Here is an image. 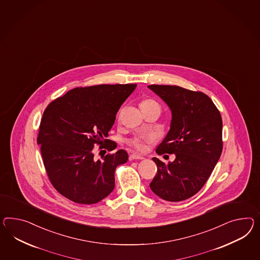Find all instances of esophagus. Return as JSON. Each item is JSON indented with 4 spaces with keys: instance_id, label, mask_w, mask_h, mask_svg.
Masks as SVG:
<instances>
[{
    "instance_id": "34e87169",
    "label": "esophagus",
    "mask_w": 260,
    "mask_h": 260,
    "mask_svg": "<svg viewBox=\"0 0 260 260\" xmlns=\"http://www.w3.org/2000/svg\"><path fill=\"white\" fill-rule=\"evenodd\" d=\"M130 160L144 159V157L142 155H140L139 153H132L129 156Z\"/></svg>"
}]
</instances>
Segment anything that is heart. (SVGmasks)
<instances>
[{
    "label": "heart",
    "instance_id": "b5f03b06",
    "mask_svg": "<svg viewBox=\"0 0 260 260\" xmlns=\"http://www.w3.org/2000/svg\"><path fill=\"white\" fill-rule=\"evenodd\" d=\"M159 107L158 103L153 100V99H150V98H147L144 100L140 102V108H144V107ZM151 138H145V139H134L129 141V143L135 147L136 149L138 150H142L143 149V142L144 141H151Z\"/></svg>",
    "mask_w": 260,
    "mask_h": 260
}]
</instances>
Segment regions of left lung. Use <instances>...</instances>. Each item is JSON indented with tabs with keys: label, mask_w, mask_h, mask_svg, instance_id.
I'll return each instance as SVG.
<instances>
[{
	"label": "left lung",
	"mask_w": 260,
	"mask_h": 260,
	"mask_svg": "<svg viewBox=\"0 0 260 260\" xmlns=\"http://www.w3.org/2000/svg\"><path fill=\"white\" fill-rule=\"evenodd\" d=\"M172 111L170 131L156 148L157 154L174 153L165 164L153 157L157 173L150 184L163 200H186L206 184L222 151V120L207 94L178 86L151 85Z\"/></svg>",
	"instance_id": "left-lung-1"
}]
</instances>
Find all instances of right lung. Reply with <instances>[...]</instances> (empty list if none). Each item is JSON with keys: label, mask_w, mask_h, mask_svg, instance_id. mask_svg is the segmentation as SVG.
I'll list each match as a JSON object with an SVG mask.
<instances>
[{"label": "right lung", "mask_w": 260, "mask_h": 260, "mask_svg": "<svg viewBox=\"0 0 260 260\" xmlns=\"http://www.w3.org/2000/svg\"><path fill=\"white\" fill-rule=\"evenodd\" d=\"M137 84L75 87L49 104L43 112L38 144L53 187L77 204L105 199L115 186L116 168L126 163L124 150L94 159V147L112 151L108 132L116 114Z\"/></svg>", "instance_id": "right-lung-1"}]
</instances>
